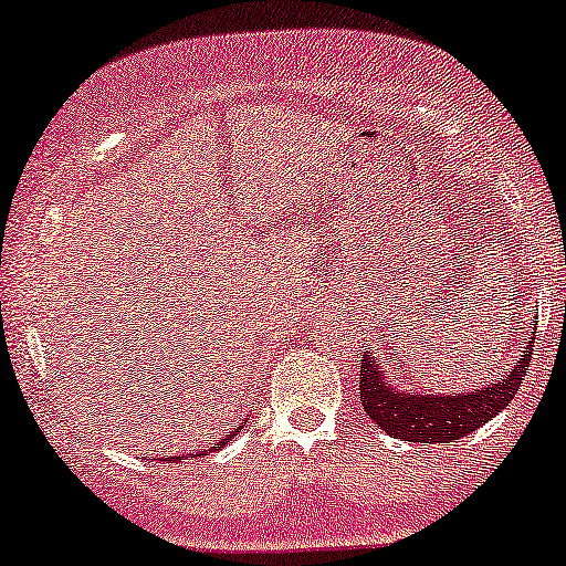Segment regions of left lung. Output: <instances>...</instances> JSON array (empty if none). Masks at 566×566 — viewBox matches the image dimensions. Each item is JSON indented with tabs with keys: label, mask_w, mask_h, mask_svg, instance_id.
Wrapping results in <instances>:
<instances>
[{
	"label": "left lung",
	"mask_w": 566,
	"mask_h": 566,
	"mask_svg": "<svg viewBox=\"0 0 566 566\" xmlns=\"http://www.w3.org/2000/svg\"><path fill=\"white\" fill-rule=\"evenodd\" d=\"M533 360V337L512 369L480 390L427 395L398 390L374 356L360 358V403L379 430L408 442H455L488 424L512 403Z\"/></svg>",
	"instance_id": "left-lung-1"
}]
</instances>
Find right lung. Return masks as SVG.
Here are the masks:
<instances>
[{"instance_id":"right-lung-1","label":"right lung","mask_w":566,"mask_h":566,"mask_svg":"<svg viewBox=\"0 0 566 566\" xmlns=\"http://www.w3.org/2000/svg\"><path fill=\"white\" fill-rule=\"evenodd\" d=\"M240 430H242V424H240V427H237V430H234V432H240ZM234 432H231V434H227V438H223L221 442H216V446H210V453H213V451H221V448H223V446H227V442H229L231 438H234ZM195 455H206V451H200V453H189V455H171V461H174V459H179V461H181V459H195Z\"/></svg>"}]
</instances>
